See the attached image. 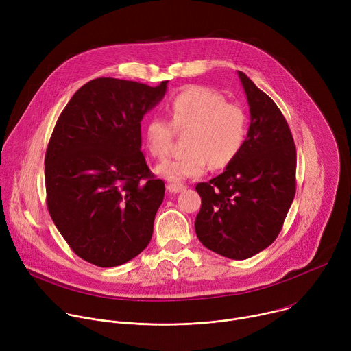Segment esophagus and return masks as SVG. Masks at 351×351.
<instances>
[{"instance_id":"obj_1","label":"esophagus","mask_w":351,"mask_h":351,"mask_svg":"<svg viewBox=\"0 0 351 351\" xmlns=\"http://www.w3.org/2000/svg\"><path fill=\"white\" fill-rule=\"evenodd\" d=\"M167 189H168L169 193H180V192H183V190L186 189V186H184L183 183L172 182V183H169V184L167 186Z\"/></svg>"}]
</instances>
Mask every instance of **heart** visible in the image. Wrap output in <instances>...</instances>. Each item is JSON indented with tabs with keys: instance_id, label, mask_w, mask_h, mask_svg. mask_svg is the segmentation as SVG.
<instances>
[{
	"instance_id": "heart-1",
	"label": "heart",
	"mask_w": 351,
	"mask_h": 351,
	"mask_svg": "<svg viewBox=\"0 0 351 351\" xmlns=\"http://www.w3.org/2000/svg\"><path fill=\"white\" fill-rule=\"evenodd\" d=\"M169 124L159 117L144 125V143L156 159H164L172 144V130L184 132L182 155L159 164L155 172L171 182H182L206 173L208 165L224 169L241 154L247 136L246 114L228 104L217 90L207 86H189L167 106Z\"/></svg>"
}]
</instances>
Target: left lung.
<instances>
[{
    "instance_id": "8db88e82",
    "label": "left lung",
    "mask_w": 351,
    "mask_h": 351,
    "mask_svg": "<svg viewBox=\"0 0 351 351\" xmlns=\"http://www.w3.org/2000/svg\"><path fill=\"white\" fill-rule=\"evenodd\" d=\"M250 125L235 161L196 186L200 242L228 259L243 261L274 242L295 196L297 151L282 113L242 71Z\"/></svg>"
}]
</instances>
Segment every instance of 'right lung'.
Wrapping results in <instances>:
<instances>
[{"mask_svg":"<svg viewBox=\"0 0 351 351\" xmlns=\"http://www.w3.org/2000/svg\"><path fill=\"white\" fill-rule=\"evenodd\" d=\"M167 84L92 80L56 123L45 158L47 208L74 253L95 266H120L151 241L165 183L141 152V120Z\"/></svg>","mask_w":351,"mask_h":351,"instance_id":"right-lung-1","label":"right lung"}]
</instances>
